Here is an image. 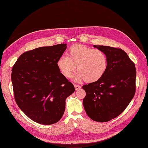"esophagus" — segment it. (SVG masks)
Here are the masks:
<instances>
[{"label":"esophagus","instance_id":"obj_1","mask_svg":"<svg viewBox=\"0 0 148 148\" xmlns=\"http://www.w3.org/2000/svg\"><path fill=\"white\" fill-rule=\"evenodd\" d=\"M74 87H75V89L76 90L81 88V86H79V85H77V84H74Z\"/></svg>","mask_w":148,"mask_h":148}]
</instances>
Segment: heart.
Returning <instances> with one entry per match:
<instances>
[{"label": "heart", "instance_id": "obj_1", "mask_svg": "<svg viewBox=\"0 0 148 148\" xmlns=\"http://www.w3.org/2000/svg\"><path fill=\"white\" fill-rule=\"evenodd\" d=\"M66 56H62L56 65L60 73L66 78L71 77L77 65L78 72L74 80L93 83L99 80L105 74L108 65L106 53L101 50L76 44L67 51Z\"/></svg>", "mask_w": 148, "mask_h": 148}]
</instances>
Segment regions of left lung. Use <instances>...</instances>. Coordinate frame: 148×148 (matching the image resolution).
<instances>
[{
  "instance_id": "left-lung-1",
  "label": "left lung",
  "mask_w": 148,
  "mask_h": 148,
  "mask_svg": "<svg viewBox=\"0 0 148 148\" xmlns=\"http://www.w3.org/2000/svg\"><path fill=\"white\" fill-rule=\"evenodd\" d=\"M107 57L105 74L97 82L85 84L83 103L88 116L98 122L111 121L125 110L136 92L135 64L123 50L94 45Z\"/></svg>"
}]
</instances>
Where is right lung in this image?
Returning <instances> with one entry per match:
<instances>
[{"instance_id": "add662e5", "label": "right lung", "mask_w": 148, "mask_h": 148, "mask_svg": "<svg viewBox=\"0 0 148 148\" xmlns=\"http://www.w3.org/2000/svg\"><path fill=\"white\" fill-rule=\"evenodd\" d=\"M66 47V44H60L26 51L12 69L15 102L27 117L42 125L62 118L65 99L75 90L56 65Z\"/></svg>"}]
</instances>
